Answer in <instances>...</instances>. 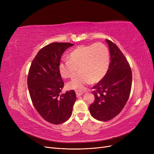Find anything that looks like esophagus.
Masks as SVG:
<instances>
[{"label":"esophagus","instance_id":"34e87169","mask_svg":"<svg viewBox=\"0 0 154 154\" xmlns=\"http://www.w3.org/2000/svg\"><path fill=\"white\" fill-rule=\"evenodd\" d=\"M76 97H78L81 96L82 95H83V93H82V92H80L76 91Z\"/></svg>","mask_w":154,"mask_h":154}]
</instances>
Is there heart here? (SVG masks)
I'll return each mask as SVG.
<instances>
[{"label": "heart", "mask_w": 154, "mask_h": 154, "mask_svg": "<svg viewBox=\"0 0 154 154\" xmlns=\"http://www.w3.org/2000/svg\"><path fill=\"white\" fill-rule=\"evenodd\" d=\"M110 66L108 48L102 43L82 45L69 54V60L59 63L58 69L62 76L72 78L80 71L67 86L70 89L83 91L91 82H98L106 74Z\"/></svg>", "instance_id": "b5f03b06"}]
</instances>
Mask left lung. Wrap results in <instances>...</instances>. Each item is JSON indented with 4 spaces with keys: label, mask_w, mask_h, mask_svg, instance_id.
Returning a JSON list of instances; mask_svg holds the SVG:
<instances>
[{
    "label": "left lung",
    "mask_w": 154,
    "mask_h": 154,
    "mask_svg": "<svg viewBox=\"0 0 154 154\" xmlns=\"http://www.w3.org/2000/svg\"><path fill=\"white\" fill-rule=\"evenodd\" d=\"M110 53L109 69L105 76L92 88L95 100L90 106V112L95 119L106 122L113 119L123 110L131 91V68L122 51L109 40Z\"/></svg>",
    "instance_id": "obj_1"
}]
</instances>
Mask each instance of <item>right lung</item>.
Returning a JSON list of instances; mask_svg holds the SVG:
<instances>
[{
  "instance_id": "1",
  "label": "right lung",
  "mask_w": 154,
  "mask_h": 154,
  "mask_svg": "<svg viewBox=\"0 0 154 154\" xmlns=\"http://www.w3.org/2000/svg\"><path fill=\"white\" fill-rule=\"evenodd\" d=\"M74 45L54 42L41 49L32 60L27 76L32 103L47 122L58 125L71 117L76 100L73 90L61 94L64 83L58 69L62 55Z\"/></svg>"
}]
</instances>
